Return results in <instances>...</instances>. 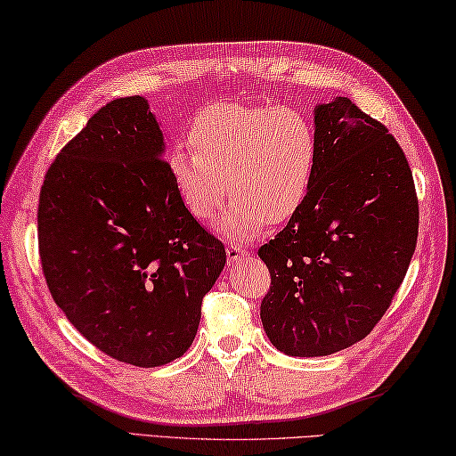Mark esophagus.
Listing matches in <instances>:
<instances>
[{
	"mask_svg": "<svg viewBox=\"0 0 456 456\" xmlns=\"http://www.w3.org/2000/svg\"><path fill=\"white\" fill-rule=\"evenodd\" d=\"M226 254H228V264L236 265L240 260H242V257L248 256V250H246V248L240 246V244H230L226 248Z\"/></svg>",
	"mask_w": 456,
	"mask_h": 456,
	"instance_id": "esophagus-1",
	"label": "esophagus"
}]
</instances>
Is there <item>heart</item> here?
<instances>
[{
	"instance_id": "heart-1",
	"label": "heart",
	"mask_w": 456,
	"mask_h": 456,
	"mask_svg": "<svg viewBox=\"0 0 456 456\" xmlns=\"http://www.w3.org/2000/svg\"><path fill=\"white\" fill-rule=\"evenodd\" d=\"M194 152L175 151L170 175L196 220L216 218L226 194L234 204L220 222L248 238L265 222L294 216L317 167V131L304 110L265 105H210L191 123Z\"/></svg>"
}]
</instances>
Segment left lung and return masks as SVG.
Returning <instances> with one entry per match:
<instances>
[{
	"label": "left lung",
	"mask_w": 456,
	"mask_h": 456,
	"mask_svg": "<svg viewBox=\"0 0 456 456\" xmlns=\"http://www.w3.org/2000/svg\"><path fill=\"white\" fill-rule=\"evenodd\" d=\"M315 131L305 200L257 250L272 278L264 330L294 357L367 338L405 280L419 236L413 173L389 128L339 97L315 109Z\"/></svg>",
	"instance_id": "8db88e82"
}]
</instances>
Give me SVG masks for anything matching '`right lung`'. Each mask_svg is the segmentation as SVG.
<instances>
[{"instance_id": "add662e5", "label": "right lung", "mask_w": 456, "mask_h": 456, "mask_svg": "<svg viewBox=\"0 0 456 456\" xmlns=\"http://www.w3.org/2000/svg\"><path fill=\"white\" fill-rule=\"evenodd\" d=\"M165 142L139 94L107 102L45 175L41 270L55 304L102 354L136 367L183 357L224 244L180 199Z\"/></svg>"}]
</instances>
